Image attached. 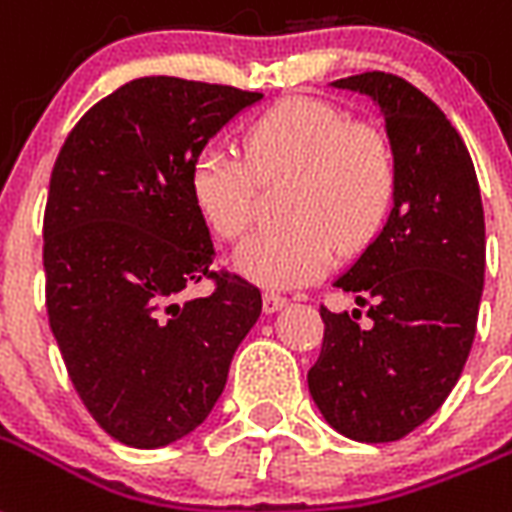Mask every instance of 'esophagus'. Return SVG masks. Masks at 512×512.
Listing matches in <instances>:
<instances>
[{"mask_svg":"<svg viewBox=\"0 0 512 512\" xmlns=\"http://www.w3.org/2000/svg\"><path fill=\"white\" fill-rule=\"evenodd\" d=\"M261 304H264V312H267V315H275V312H280L283 307H288V299H285V296H277V293H264Z\"/></svg>","mask_w":512,"mask_h":512,"instance_id":"obj_1","label":"esophagus"}]
</instances>
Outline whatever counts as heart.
Returning a JSON list of instances; mask_svg holds the SVG:
<instances>
[{
	"label": "heart",
	"mask_w": 512,
	"mask_h": 512,
	"mask_svg": "<svg viewBox=\"0 0 512 512\" xmlns=\"http://www.w3.org/2000/svg\"><path fill=\"white\" fill-rule=\"evenodd\" d=\"M192 197L216 235H243L256 208V181L285 178L277 200L283 224L261 227L237 245L232 267L264 288L310 283L339 251H358L382 227L395 194V160L382 133L347 125L315 98H285L245 130V157L205 146L192 165Z\"/></svg>",
	"instance_id": "1"
}]
</instances>
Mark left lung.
<instances>
[{
	"label": "left lung",
	"instance_id": "1",
	"mask_svg": "<svg viewBox=\"0 0 512 512\" xmlns=\"http://www.w3.org/2000/svg\"><path fill=\"white\" fill-rule=\"evenodd\" d=\"M384 120L395 194L382 229L334 285L368 307L328 312L307 384L336 433L390 443L433 417L470 355L486 267L473 160L457 128L422 90L384 71L336 79Z\"/></svg>",
	"mask_w": 512,
	"mask_h": 512
}]
</instances>
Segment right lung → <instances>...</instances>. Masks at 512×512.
<instances>
[{
	"label": "right lung",
	"mask_w": 512,
	"mask_h": 512,
	"mask_svg": "<svg viewBox=\"0 0 512 512\" xmlns=\"http://www.w3.org/2000/svg\"><path fill=\"white\" fill-rule=\"evenodd\" d=\"M264 95L178 77H138L90 109L61 146L45 208L47 315L79 398L106 433L162 449L208 419L261 315V293L211 272L192 165Z\"/></svg>",
	"instance_id": "obj_1"
}]
</instances>
